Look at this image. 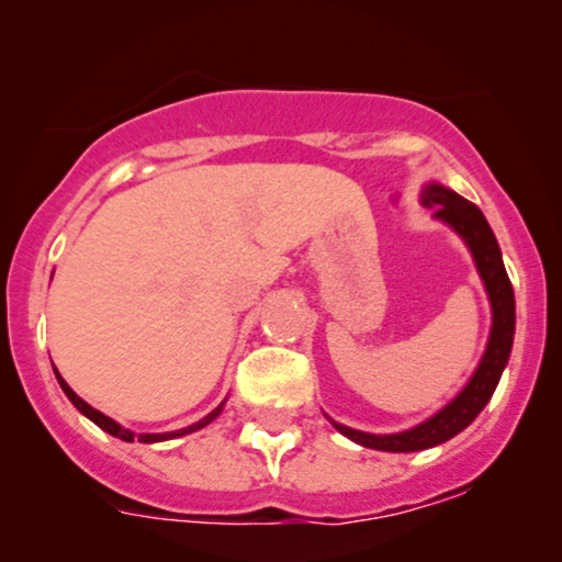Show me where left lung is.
<instances>
[{
	"label": "left lung",
	"instance_id": "obj_1",
	"mask_svg": "<svg viewBox=\"0 0 562 562\" xmlns=\"http://www.w3.org/2000/svg\"><path fill=\"white\" fill-rule=\"evenodd\" d=\"M422 202H425L429 210H435V217H440L442 222H448L450 227H456L458 235L463 237L468 248H471L481 279L486 283L491 310H494V327H491L486 356H483L479 371L473 373L471 383H468L442 412H437L432 419L422 422L419 427L406 429V432L398 435H368L333 422L337 432H342L345 437H350L352 442L373 450H427L450 440V437H456L458 432H463V429L479 417L483 406L488 404V398L494 396V389L498 379H502V371L506 360H509L514 342V289L502 263V250H498V243L494 233H491L483 212L473 202H468V199L456 194V191L437 187V183L425 189Z\"/></svg>",
	"mask_w": 562,
	"mask_h": 562
}]
</instances>
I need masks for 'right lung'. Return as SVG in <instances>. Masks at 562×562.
I'll return each mask as SVG.
<instances>
[{
	"mask_svg": "<svg viewBox=\"0 0 562 562\" xmlns=\"http://www.w3.org/2000/svg\"><path fill=\"white\" fill-rule=\"evenodd\" d=\"M53 371H56V368H53ZM56 379H58V383H60V389H64V394H66L68 398H71V404L76 406V409H79V412L83 414V417H89L91 422H94L97 427H102L104 432H110L112 437H120V440H125V442H133V440H137V442H160V440H171V437L189 435V432H194V429H202L204 425H210V422H212L214 417H217L220 409H222V406H220V409H214L212 414H206L204 419H199L196 425H191V427H187V429H179V432H164V435H135V432H130V429H122V427L117 425V422L110 419V417H104L102 412H97L94 406H89L87 402H83V398L76 396L74 391H71V386H68V383H66L64 379H60V373H58V371H56Z\"/></svg>",
	"mask_w": 562,
	"mask_h": 562,
	"instance_id": "right-lung-1",
	"label": "right lung"
}]
</instances>
